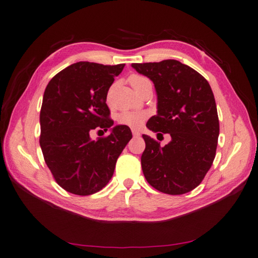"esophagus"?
<instances>
[{"instance_id":"esophagus-1","label":"esophagus","mask_w":258,"mask_h":258,"mask_svg":"<svg viewBox=\"0 0 258 258\" xmlns=\"http://www.w3.org/2000/svg\"><path fill=\"white\" fill-rule=\"evenodd\" d=\"M133 135H134V137H139V136H140V133H139L138 130L133 129Z\"/></svg>"}]
</instances>
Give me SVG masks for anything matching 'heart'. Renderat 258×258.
Returning <instances> with one entry per match:
<instances>
[{
  "label": "heart",
  "instance_id": "b5f03b06",
  "mask_svg": "<svg viewBox=\"0 0 258 258\" xmlns=\"http://www.w3.org/2000/svg\"><path fill=\"white\" fill-rule=\"evenodd\" d=\"M149 79L147 77L140 76V75H131L129 77V83L131 86L137 90L139 89L142 84L148 82ZM147 118V113L142 111H123L119 113L117 116V121L120 124L128 125L130 128H139L140 125L144 123Z\"/></svg>",
  "mask_w": 258,
  "mask_h": 258
}]
</instances>
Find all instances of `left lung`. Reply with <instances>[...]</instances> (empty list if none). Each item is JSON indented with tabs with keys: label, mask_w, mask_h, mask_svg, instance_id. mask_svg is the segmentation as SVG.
<instances>
[{
	"label": "left lung",
	"mask_w": 258,
	"mask_h": 258,
	"mask_svg": "<svg viewBox=\"0 0 258 258\" xmlns=\"http://www.w3.org/2000/svg\"><path fill=\"white\" fill-rule=\"evenodd\" d=\"M131 66L150 78L157 90L158 113L147 127L171 136L169 144L161 147L142 135L146 180L171 196L190 192L203 181L216 153L220 122L211 86L201 74L175 59Z\"/></svg>",
	"instance_id": "8db88e82"
}]
</instances>
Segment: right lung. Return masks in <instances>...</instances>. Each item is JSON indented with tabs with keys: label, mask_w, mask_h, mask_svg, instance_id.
<instances>
[{
	"label": "right lung",
	"mask_w": 258,
	"mask_h": 258,
	"mask_svg": "<svg viewBox=\"0 0 258 258\" xmlns=\"http://www.w3.org/2000/svg\"><path fill=\"white\" fill-rule=\"evenodd\" d=\"M123 67L79 61L56 74L44 91L39 145L57 184L67 192L90 196L105 187L133 138L127 125H116L96 141L89 136L113 124L107 93Z\"/></svg>",
	"instance_id": "1"
}]
</instances>
